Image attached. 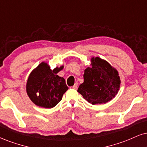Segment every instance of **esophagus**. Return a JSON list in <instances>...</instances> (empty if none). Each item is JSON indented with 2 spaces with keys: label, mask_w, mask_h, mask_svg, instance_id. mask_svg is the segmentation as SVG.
I'll use <instances>...</instances> for the list:
<instances>
[{
  "label": "esophagus",
  "mask_w": 147,
  "mask_h": 147,
  "mask_svg": "<svg viewBox=\"0 0 147 147\" xmlns=\"http://www.w3.org/2000/svg\"><path fill=\"white\" fill-rule=\"evenodd\" d=\"M77 87H78V84H77V83H76V84L74 85L73 86H72V88H73V89H75V90H77Z\"/></svg>",
  "instance_id": "obj_1"
}]
</instances>
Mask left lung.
<instances>
[{
    "instance_id": "obj_1",
    "label": "left lung",
    "mask_w": 147,
    "mask_h": 147,
    "mask_svg": "<svg viewBox=\"0 0 147 147\" xmlns=\"http://www.w3.org/2000/svg\"><path fill=\"white\" fill-rule=\"evenodd\" d=\"M90 67L85 70L84 81L77 92L92 105L110 101L116 96L121 86L118 71L99 57H92Z\"/></svg>"
}]
</instances>
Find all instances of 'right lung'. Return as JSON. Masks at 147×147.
Wrapping results in <instances>:
<instances>
[{
	"label": "right lung",
	"mask_w": 147,
	"mask_h": 147,
	"mask_svg": "<svg viewBox=\"0 0 147 147\" xmlns=\"http://www.w3.org/2000/svg\"><path fill=\"white\" fill-rule=\"evenodd\" d=\"M64 66L51 70L47 61H42L31 72L26 84V92L35 105L53 108L57 105L68 90L66 81L57 74Z\"/></svg>",
	"instance_id": "1"
}]
</instances>
